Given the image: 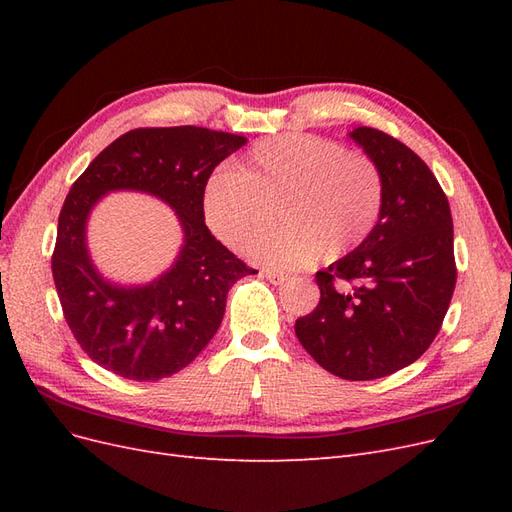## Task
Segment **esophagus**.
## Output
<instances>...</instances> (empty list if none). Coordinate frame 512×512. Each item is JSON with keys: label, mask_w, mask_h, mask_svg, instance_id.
I'll return each instance as SVG.
<instances>
[{"label": "esophagus", "mask_w": 512, "mask_h": 512, "mask_svg": "<svg viewBox=\"0 0 512 512\" xmlns=\"http://www.w3.org/2000/svg\"><path fill=\"white\" fill-rule=\"evenodd\" d=\"M262 275H265L267 280H269L271 284H275V286H282L284 282H288V275H284V273H277V271H265Z\"/></svg>", "instance_id": "1"}]
</instances>
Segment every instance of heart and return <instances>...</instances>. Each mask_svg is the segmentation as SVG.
<instances>
[{"instance_id":"b5f03b06","label":"heart","mask_w":512,"mask_h":512,"mask_svg":"<svg viewBox=\"0 0 512 512\" xmlns=\"http://www.w3.org/2000/svg\"><path fill=\"white\" fill-rule=\"evenodd\" d=\"M384 200L378 164L329 138L282 134L252 147L205 194L209 226L243 247L273 218L282 226L258 237L247 256L269 269L294 271L356 250L376 228Z\"/></svg>"}]
</instances>
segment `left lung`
<instances>
[{"instance_id": "1", "label": "left lung", "mask_w": 512, "mask_h": 512, "mask_svg": "<svg viewBox=\"0 0 512 512\" xmlns=\"http://www.w3.org/2000/svg\"><path fill=\"white\" fill-rule=\"evenodd\" d=\"M350 138L382 173L380 218L354 252L316 273L320 303L294 333L331 374L376 380L414 363L442 327L457 282L453 218L438 179L410 147L365 126Z\"/></svg>"}]
</instances>
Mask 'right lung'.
<instances>
[{
	"instance_id": "add662e5",
	"label": "right lung",
	"mask_w": 512,
	"mask_h": 512,
	"mask_svg": "<svg viewBox=\"0 0 512 512\" xmlns=\"http://www.w3.org/2000/svg\"><path fill=\"white\" fill-rule=\"evenodd\" d=\"M245 136L196 126L138 128L119 136L74 181L59 213L51 258L64 318L91 361L151 382L188 367L220 329L230 286L256 273L211 235L207 181ZM156 195L178 213L184 245L158 281L119 287L104 281L86 250L90 209L108 191Z\"/></svg>"
}]
</instances>
